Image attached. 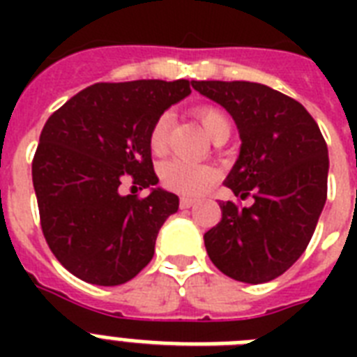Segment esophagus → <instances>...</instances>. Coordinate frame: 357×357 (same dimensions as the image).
<instances>
[{"mask_svg":"<svg viewBox=\"0 0 357 357\" xmlns=\"http://www.w3.org/2000/svg\"><path fill=\"white\" fill-rule=\"evenodd\" d=\"M195 204L196 202L190 200V198H181V200H179V207H181V209H190Z\"/></svg>","mask_w":357,"mask_h":357,"instance_id":"1","label":"esophagus"}]
</instances>
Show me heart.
Wrapping results in <instances>:
<instances>
[{"label": "heart", "instance_id": "obj_1", "mask_svg": "<svg viewBox=\"0 0 357 357\" xmlns=\"http://www.w3.org/2000/svg\"><path fill=\"white\" fill-rule=\"evenodd\" d=\"M196 119L200 120L202 128L206 129L209 137H215L218 131L229 129L228 116L217 107L196 109ZM168 142V114H162L155 120L150 131V148L153 153H162L167 150ZM217 179V170L211 165H200V162L181 161L172 159L162 165L161 181L168 190L183 196H200L204 195Z\"/></svg>", "mask_w": 357, "mask_h": 357}]
</instances>
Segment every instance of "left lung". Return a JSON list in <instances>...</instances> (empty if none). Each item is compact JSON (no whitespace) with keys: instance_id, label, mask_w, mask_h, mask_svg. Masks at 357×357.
Here are the masks:
<instances>
[{"instance_id":"1","label":"left lung","mask_w":357,"mask_h":357,"mask_svg":"<svg viewBox=\"0 0 357 357\" xmlns=\"http://www.w3.org/2000/svg\"><path fill=\"white\" fill-rule=\"evenodd\" d=\"M192 89L235 120L241 151L224 181L254 204L222 202V220L204 235L209 259L226 276L265 283L304 254L328 192V148L302 103L250 81H192Z\"/></svg>"}]
</instances>
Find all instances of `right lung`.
<instances>
[{"instance_id":"right-lung-1","label":"right lung","mask_w":357,"mask_h":357,"mask_svg":"<svg viewBox=\"0 0 357 357\" xmlns=\"http://www.w3.org/2000/svg\"><path fill=\"white\" fill-rule=\"evenodd\" d=\"M190 81L96 83L47 119L33 159L42 234L59 263L94 285H122L153 257L179 198L153 172L150 131ZM123 181L151 188L122 197Z\"/></svg>"}]
</instances>
